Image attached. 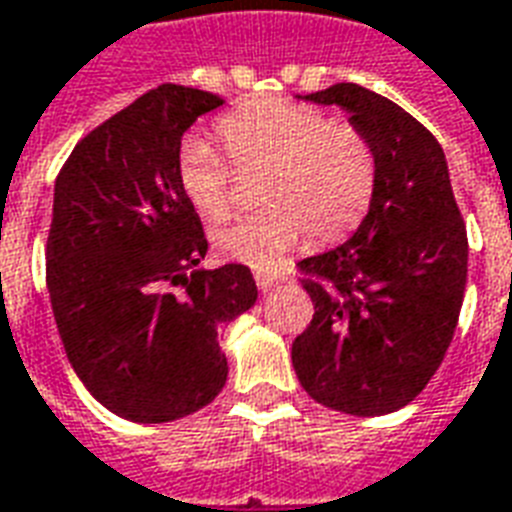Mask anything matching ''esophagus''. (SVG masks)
Returning <instances> with one entry per match:
<instances>
[{
  "instance_id": "1",
  "label": "esophagus",
  "mask_w": 512,
  "mask_h": 512,
  "mask_svg": "<svg viewBox=\"0 0 512 512\" xmlns=\"http://www.w3.org/2000/svg\"><path fill=\"white\" fill-rule=\"evenodd\" d=\"M253 278H256V286H259V289H264V292H267V289H272V286L278 283V275H272V272H256Z\"/></svg>"
}]
</instances>
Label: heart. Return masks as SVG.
<instances>
[{
    "instance_id": "b5f03b06",
    "label": "heart",
    "mask_w": 512,
    "mask_h": 512,
    "mask_svg": "<svg viewBox=\"0 0 512 512\" xmlns=\"http://www.w3.org/2000/svg\"><path fill=\"white\" fill-rule=\"evenodd\" d=\"M229 159L204 138H188L177 158L182 196L204 218L229 215L237 171L259 174L264 210L212 231L220 256L275 270L305 237L319 245L357 229L376 190V152L352 122L289 98L248 100L218 122Z\"/></svg>"
}]
</instances>
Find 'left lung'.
I'll use <instances>...</instances> for the list:
<instances>
[{"mask_svg":"<svg viewBox=\"0 0 512 512\" xmlns=\"http://www.w3.org/2000/svg\"><path fill=\"white\" fill-rule=\"evenodd\" d=\"M305 100L346 108L371 138L376 190L352 240L297 264L316 313L292 363L313 401L379 417L414 401L445 360L464 302L466 226L445 152L412 114L360 84Z\"/></svg>","mask_w":512,"mask_h":512,"instance_id":"left-lung-1","label":"left lung"}]
</instances>
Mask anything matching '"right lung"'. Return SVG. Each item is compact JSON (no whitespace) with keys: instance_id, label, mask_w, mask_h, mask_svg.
<instances>
[{"instance_id":"obj_1","label":"right lung","mask_w":512,"mask_h":512,"mask_svg":"<svg viewBox=\"0 0 512 512\" xmlns=\"http://www.w3.org/2000/svg\"><path fill=\"white\" fill-rule=\"evenodd\" d=\"M223 100L149 89L89 130L54 185L46 283L78 379L133 423L199 412L226 384L218 327L259 292L245 264L194 270L201 220L177 182L182 133Z\"/></svg>"}]
</instances>
